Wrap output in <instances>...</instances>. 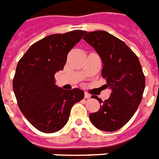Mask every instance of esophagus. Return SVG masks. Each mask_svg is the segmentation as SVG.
<instances>
[{
    "label": "esophagus",
    "instance_id": "obj_1",
    "mask_svg": "<svg viewBox=\"0 0 159 159\" xmlns=\"http://www.w3.org/2000/svg\"><path fill=\"white\" fill-rule=\"evenodd\" d=\"M90 97H91V95H90L89 93L85 92V93H84V98H85V99H89Z\"/></svg>",
    "mask_w": 159,
    "mask_h": 159
}]
</instances>
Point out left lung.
Returning a JSON list of instances; mask_svg holds the SVG:
<instances>
[{"label": "left lung", "mask_w": 159, "mask_h": 159, "mask_svg": "<svg viewBox=\"0 0 159 159\" xmlns=\"http://www.w3.org/2000/svg\"><path fill=\"white\" fill-rule=\"evenodd\" d=\"M83 39L100 56L105 86L111 89L105 101L94 96L101 106L97 112L90 114V121L100 130L116 131L131 119L140 106L146 84L143 70L136 54L110 33L91 31Z\"/></svg>", "instance_id": "left-lung-1"}]
</instances>
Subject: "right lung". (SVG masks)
Masks as SVG:
<instances>
[{
  "label": "right lung",
  "mask_w": 159,
  "mask_h": 159,
  "mask_svg": "<svg viewBox=\"0 0 159 159\" xmlns=\"http://www.w3.org/2000/svg\"><path fill=\"white\" fill-rule=\"evenodd\" d=\"M86 33L72 30L35 42L19 59L12 87L19 109L36 129L54 133L65 126L73 105L84 97L79 89L65 90L54 74L64 69L67 54Z\"/></svg>",
  "instance_id": "obj_1"
}]
</instances>
